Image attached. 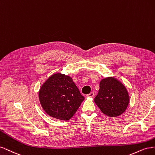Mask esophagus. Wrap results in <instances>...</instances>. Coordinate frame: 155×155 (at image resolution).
<instances>
[{
  "mask_svg": "<svg viewBox=\"0 0 155 155\" xmlns=\"http://www.w3.org/2000/svg\"><path fill=\"white\" fill-rule=\"evenodd\" d=\"M94 92H91V93H89V94H87L86 97H94Z\"/></svg>",
  "mask_w": 155,
  "mask_h": 155,
  "instance_id": "esophagus-1",
  "label": "esophagus"
}]
</instances>
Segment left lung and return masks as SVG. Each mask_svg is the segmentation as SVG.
<instances>
[{
	"mask_svg": "<svg viewBox=\"0 0 155 155\" xmlns=\"http://www.w3.org/2000/svg\"><path fill=\"white\" fill-rule=\"evenodd\" d=\"M94 101L101 111L109 117L122 114L127 107L129 96L124 85L113 77L102 79Z\"/></svg>",
	"mask_w": 155,
	"mask_h": 155,
	"instance_id": "left-lung-1",
	"label": "left lung"
}]
</instances>
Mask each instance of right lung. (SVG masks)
Here are the masks:
<instances>
[{
    "instance_id": "right-lung-1",
    "label": "right lung",
    "mask_w": 155,
    "mask_h": 155,
    "mask_svg": "<svg viewBox=\"0 0 155 155\" xmlns=\"http://www.w3.org/2000/svg\"><path fill=\"white\" fill-rule=\"evenodd\" d=\"M38 97L45 112L62 120L70 119L84 100L72 78L62 73L49 77L40 88Z\"/></svg>"
}]
</instances>
